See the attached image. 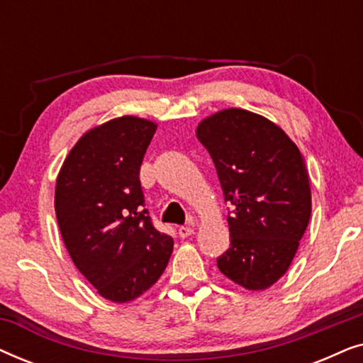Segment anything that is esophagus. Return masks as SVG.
<instances>
[{
  "label": "esophagus",
  "instance_id": "esophagus-1",
  "mask_svg": "<svg viewBox=\"0 0 363 363\" xmlns=\"http://www.w3.org/2000/svg\"><path fill=\"white\" fill-rule=\"evenodd\" d=\"M193 225H188V226H180L178 228V236L180 238H188L190 235H193Z\"/></svg>",
  "mask_w": 363,
  "mask_h": 363
}]
</instances>
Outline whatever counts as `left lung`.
Masks as SVG:
<instances>
[{
    "label": "left lung",
    "mask_w": 363,
    "mask_h": 363,
    "mask_svg": "<svg viewBox=\"0 0 363 363\" xmlns=\"http://www.w3.org/2000/svg\"><path fill=\"white\" fill-rule=\"evenodd\" d=\"M196 137L215 163L231 245L218 257L228 279L250 291L289 269L309 225L312 201L304 158L281 127L245 108L203 118Z\"/></svg>",
    "instance_id": "1"
}]
</instances>
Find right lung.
Returning <instances> with one entry per match:
<instances>
[{
    "instance_id": "1",
    "label": "right lung",
    "mask_w": 363,
    "mask_h": 363,
    "mask_svg": "<svg viewBox=\"0 0 363 363\" xmlns=\"http://www.w3.org/2000/svg\"><path fill=\"white\" fill-rule=\"evenodd\" d=\"M157 123L123 116L79 138L56 182L57 225L69 256L99 294L137 299L163 274L172 236L152 225L140 165Z\"/></svg>"
}]
</instances>
